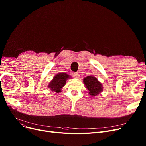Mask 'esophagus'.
<instances>
[{"instance_id":"obj_1","label":"esophagus","mask_w":146,"mask_h":146,"mask_svg":"<svg viewBox=\"0 0 146 146\" xmlns=\"http://www.w3.org/2000/svg\"><path fill=\"white\" fill-rule=\"evenodd\" d=\"M73 74H74L75 78H79V72H74Z\"/></svg>"}]
</instances>
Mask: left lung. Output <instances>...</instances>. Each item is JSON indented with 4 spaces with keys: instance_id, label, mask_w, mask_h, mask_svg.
Segmentation results:
<instances>
[{
    "instance_id": "1",
    "label": "left lung",
    "mask_w": 146,
    "mask_h": 146,
    "mask_svg": "<svg viewBox=\"0 0 146 146\" xmlns=\"http://www.w3.org/2000/svg\"><path fill=\"white\" fill-rule=\"evenodd\" d=\"M83 83L89 91V94L91 96H96L103 90L101 83L93 76H87L86 78H84Z\"/></svg>"
}]
</instances>
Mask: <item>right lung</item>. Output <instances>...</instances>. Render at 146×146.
Instances as JSON below:
<instances>
[{
  "label": "right lung",
  "mask_w": 146,
  "mask_h": 146,
  "mask_svg": "<svg viewBox=\"0 0 146 146\" xmlns=\"http://www.w3.org/2000/svg\"><path fill=\"white\" fill-rule=\"evenodd\" d=\"M70 76L66 73H58L50 82L48 88L52 92L54 91L56 93H59L62 88L65 85L67 80L70 79Z\"/></svg>",
  "instance_id": "add662e5"
}]
</instances>
